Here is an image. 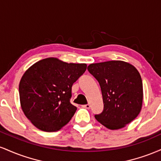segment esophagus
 I'll return each mask as SVG.
<instances>
[{
  "mask_svg": "<svg viewBox=\"0 0 161 161\" xmlns=\"http://www.w3.org/2000/svg\"><path fill=\"white\" fill-rule=\"evenodd\" d=\"M83 108H86V109H89L90 108H91V105H90V104H87L86 105H83Z\"/></svg>",
  "mask_w": 161,
  "mask_h": 161,
  "instance_id": "1",
  "label": "esophagus"
}]
</instances>
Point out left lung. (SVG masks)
Listing matches in <instances>:
<instances>
[{"mask_svg": "<svg viewBox=\"0 0 161 161\" xmlns=\"http://www.w3.org/2000/svg\"><path fill=\"white\" fill-rule=\"evenodd\" d=\"M88 70L99 82L102 93L104 110L95 115L100 123L114 130L137 117L142 106L143 86L134 66L111 60L90 64Z\"/></svg>", "mask_w": 161, "mask_h": 161, "instance_id": "1", "label": "left lung"}]
</instances>
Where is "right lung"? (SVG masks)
<instances>
[{
  "label": "right lung",
  "mask_w": 161,
  "mask_h": 161,
  "mask_svg": "<svg viewBox=\"0 0 161 161\" xmlns=\"http://www.w3.org/2000/svg\"><path fill=\"white\" fill-rule=\"evenodd\" d=\"M86 64H68L54 57L39 60L25 72L19 86L25 116L45 132H56L76 111L70 103L72 86L86 72Z\"/></svg>",
  "instance_id": "add662e5"
}]
</instances>
